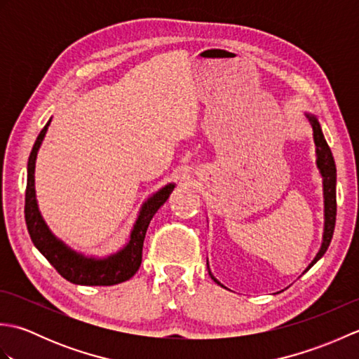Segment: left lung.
I'll list each match as a JSON object with an SVG mask.
<instances>
[{"label": "left lung", "instance_id": "8db88e82", "mask_svg": "<svg viewBox=\"0 0 359 359\" xmlns=\"http://www.w3.org/2000/svg\"><path fill=\"white\" fill-rule=\"evenodd\" d=\"M310 120V125L313 128V139H315V144H316V165L321 171L323 175V185H324V236H323V245L321 250L318 251L316 257L313 259V262L309 265L310 270L319 259L324 256V253L329 248L332 238H333V231H334V224H337V165H334V160L332 156V151L327 144L324 134L321 131V125L316 120V117L313 116H307ZM306 270V271H307ZM211 274V273H210ZM219 285H222L220 282L212 276ZM224 287V285H222Z\"/></svg>", "mask_w": 359, "mask_h": 359}]
</instances>
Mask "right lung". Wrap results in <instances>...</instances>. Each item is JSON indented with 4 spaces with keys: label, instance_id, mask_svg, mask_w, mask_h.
<instances>
[{
    "label": "right lung",
    "instance_id": "1",
    "mask_svg": "<svg viewBox=\"0 0 359 359\" xmlns=\"http://www.w3.org/2000/svg\"><path fill=\"white\" fill-rule=\"evenodd\" d=\"M50 120L46 123L38 134L32 151H30L27 162V185H26V201H25V217L27 231L30 234L34 245L38 251L48 259L49 264L55 269L62 276L77 285H116L120 282L131 279L135 271L139 270L142 264V250L144 234H147L148 225L152 216L157 210L166 202L168 197L172 193L174 184L163 187L160 191L143 203L140 215L135 220V225L131 231V238L125 248L118 253L104 259L85 257L74 250L66 247L62 241H58L50 233L48 225L38 211V205L35 199V160L36 152L44 139Z\"/></svg>",
    "mask_w": 359,
    "mask_h": 359
}]
</instances>
